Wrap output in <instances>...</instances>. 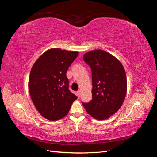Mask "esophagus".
I'll return each instance as SVG.
<instances>
[{
  "mask_svg": "<svg viewBox=\"0 0 157 157\" xmlns=\"http://www.w3.org/2000/svg\"><path fill=\"white\" fill-rule=\"evenodd\" d=\"M80 94H81V91H80V90H78V91L77 92V95L78 98L80 96Z\"/></svg>",
  "mask_w": 157,
  "mask_h": 157,
  "instance_id": "1",
  "label": "esophagus"
}]
</instances>
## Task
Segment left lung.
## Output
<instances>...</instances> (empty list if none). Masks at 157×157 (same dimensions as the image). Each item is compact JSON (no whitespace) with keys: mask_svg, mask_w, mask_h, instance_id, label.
<instances>
[{"mask_svg":"<svg viewBox=\"0 0 157 157\" xmlns=\"http://www.w3.org/2000/svg\"><path fill=\"white\" fill-rule=\"evenodd\" d=\"M83 59L91 68L93 88L92 99L82 105L96 119H107L118 111L125 99L127 80L124 68L115 56L102 50L86 52Z\"/></svg>","mask_w":157,"mask_h":157,"instance_id":"left-lung-1","label":"left lung"}]
</instances>
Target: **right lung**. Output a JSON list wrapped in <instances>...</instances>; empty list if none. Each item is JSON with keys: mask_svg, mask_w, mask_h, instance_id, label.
Masks as SVG:
<instances>
[{"mask_svg": "<svg viewBox=\"0 0 157 157\" xmlns=\"http://www.w3.org/2000/svg\"><path fill=\"white\" fill-rule=\"evenodd\" d=\"M78 52L51 48L42 54L31 70L29 90L37 111L50 121L67 115L77 97L69 90L66 76Z\"/></svg>", "mask_w": 157, "mask_h": 157, "instance_id": "right-lung-1", "label": "right lung"}]
</instances>
